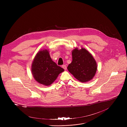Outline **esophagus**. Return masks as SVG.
Instances as JSON below:
<instances>
[{
	"instance_id": "1",
	"label": "esophagus",
	"mask_w": 127,
	"mask_h": 127,
	"mask_svg": "<svg viewBox=\"0 0 127 127\" xmlns=\"http://www.w3.org/2000/svg\"><path fill=\"white\" fill-rule=\"evenodd\" d=\"M62 66V67H63L64 70H66V68H67V67H66V66L65 64L63 65Z\"/></svg>"
}]
</instances>
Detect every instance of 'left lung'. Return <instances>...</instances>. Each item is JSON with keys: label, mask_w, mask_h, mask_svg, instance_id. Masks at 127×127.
Segmentation results:
<instances>
[{"label": "left lung", "mask_w": 127, "mask_h": 127, "mask_svg": "<svg viewBox=\"0 0 127 127\" xmlns=\"http://www.w3.org/2000/svg\"><path fill=\"white\" fill-rule=\"evenodd\" d=\"M72 61L67 66L69 72L81 82L91 80L97 70V64L93 56L86 49L75 48L72 52Z\"/></svg>", "instance_id": "left-lung-1"}]
</instances>
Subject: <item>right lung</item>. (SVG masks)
<instances>
[{
  "label": "right lung",
  "instance_id": "obj_1",
  "mask_svg": "<svg viewBox=\"0 0 127 127\" xmlns=\"http://www.w3.org/2000/svg\"><path fill=\"white\" fill-rule=\"evenodd\" d=\"M31 70L37 82L49 86L64 69L52 60L47 50H43L38 52L36 55L32 64Z\"/></svg>",
  "mask_w": 127,
  "mask_h": 127
}]
</instances>
